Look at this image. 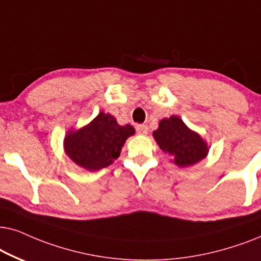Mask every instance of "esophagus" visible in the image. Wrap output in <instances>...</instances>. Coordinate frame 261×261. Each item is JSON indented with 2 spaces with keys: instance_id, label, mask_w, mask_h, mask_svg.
Instances as JSON below:
<instances>
[{
  "instance_id": "34e87169",
  "label": "esophagus",
  "mask_w": 261,
  "mask_h": 261,
  "mask_svg": "<svg viewBox=\"0 0 261 261\" xmlns=\"http://www.w3.org/2000/svg\"><path fill=\"white\" fill-rule=\"evenodd\" d=\"M136 131L138 135H147L148 134V126L144 124H140L136 126Z\"/></svg>"
}]
</instances>
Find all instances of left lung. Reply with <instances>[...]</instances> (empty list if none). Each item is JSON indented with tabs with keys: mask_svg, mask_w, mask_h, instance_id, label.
<instances>
[{
	"mask_svg": "<svg viewBox=\"0 0 261 261\" xmlns=\"http://www.w3.org/2000/svg\"><path fill=\"white\" fill-rule=\"evenodd\" d=\"M152 137L171 162L185 168L196 165L209 154L206 141L196 131L191 130L178 116H171L160 120L158 130Z\"/></svg>",
	"mask_w": 261,
	"mask_h": 261,
	"instance_id": "obj_1",
	"label": "left lung"
}]
</instances>
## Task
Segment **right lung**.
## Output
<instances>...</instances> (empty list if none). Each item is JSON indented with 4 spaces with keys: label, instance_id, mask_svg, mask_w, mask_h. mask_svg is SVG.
Listing matches in <instances>:
<instances>
[{
    "label": "right lung",
    "instance_id": "add662e5",
    "mask_svg": "<svg viewBox=\"0 0 261 261\" xmlns=\"http://www.w3.org/2000/svg\"><path fill=\"white\" fill-rule=\"evenodd\" d=\"M135 128L130 124L121 126L112 114L100 112L89 124L71 128L65 135L63 148L72 162L89 172L112 165L120 156L121 148Z\"/></svg>",
    "mask_w": 261,
    "mask_h": 261
}]
</instances>
